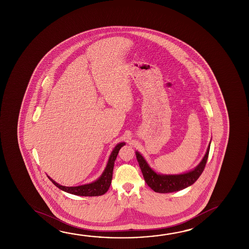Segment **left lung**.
I'll use <instances>...</instances> for the list:
<instances>
[{"label":"left lung","instance_id":"left-lung-1","mask_svg":"<svg viewBox=\"0 0 249 249\" xmlns=\"http://www.w3.org/2000/svg\"><path fill=\"white\" fill-rule=\"evenodd\" d=\"M210 144L211 142H209L207 152L202 160H200V163L190 171L184 174H179V175L158 174L149 166L147 160L139 153L138 151L135 152V155L147 186L150 187L151 189H153L156 193L167 194V193L182 190L184 188H187L196 182L200 175L202 174L207 163L209 149H210Z\"/></svg>","mask_w":249,"mask_h":249}]
</instances>
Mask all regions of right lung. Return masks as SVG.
Here are the masks:
<instances>
[{
  "mask_svg": "<svg viewBox=\"0 0 249 249\" xmlns=\"http://www.w3.org/2000/svg\"><path fill=\"white\" fill-rule=\"evenodd\" d=\"M125 145V142H120L114 147L113 151L111 152L110 156L107 160L106 167L102 174V176L98 179L94 180L91 183L76 186V187H65L61 186L57 182H55L53 179L49 178L58 188L62 191L67 192L71 195L79 196H102L106 193L110 187L111 180L113 177V169H114V160L118 155L119 150Z\"/></svg>",
  "mask_w": 249,
  "mask_h": 249,
  "instance_id": "obj_1",
  "label": "right lung"
}]
</instances>
